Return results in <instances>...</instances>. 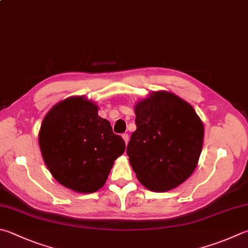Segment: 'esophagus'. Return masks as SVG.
<instances>
[{"instance_id":"esophagus-1","label":"esophagus","mask_w":248,"mask_h":248,"mask_svg":"<svg viewBox=\"0 0 248 248\" xmlns=\"http://www.w3.org/2000/svg\"><path fill=\"white\" fill-rule=\"evenodd\" d=\"M122 137H123V139H124V141H125V143L127 144V142H128V140H129V136H128V134L127 133H125V134H123L122 135Z\"/></svg>"}]
</instances>
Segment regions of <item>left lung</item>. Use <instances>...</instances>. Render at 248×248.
Instances as JSON below:
<instances>
[{"label": "left lung", "mask_w": 248, "mask_h": 248, "mask_svg": "<svg viewBox=\"0 0 248 248\" xmlns=\"http://www.w3.org/2000/svg\"><path fill=\"white\" fill-rule=\"evenodd\" d=\"M137 129L126 153L138 180L165 192L186 181L202 152L204 126L192 106L168 92H154L135 106Z\"/></svg>", "instance_id": "obj_1"}]
</instances>
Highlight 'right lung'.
<instances>
[{"label":"right lung","mask_w":248,"mask_h":248,"mask_svg":"<svg viewBox=\"0 0 248 248\" xmlns=\"http://www.w3.org/2000/svg\"><path fill=\"white\" fill-rule=\"evenodd\" d=\"M39 143L54 178L82 193L99 190L125 151L123 138L84 97H70L51 108L42 122Z\"/></svg>","instance_id":"obj_1"}]
</instances>
